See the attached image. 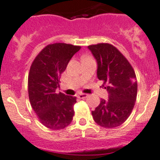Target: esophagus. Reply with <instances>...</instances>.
Returning a JSON list of instances; mask_svg holds the SVG:
<instances>
[{
	"label": "esophagus",
	"mask_w": 160,
	"mask_h": 160,
	"mask_svg": "<svg viewBox=\"0 0 160 160\" xmlns=\"http://www.w3.org/2000/svg\"><path fill=\"white\" fill-rule=\"evenodd\" d=\"M78 97L79 99H86V98H87V97H88V95H87V94H79V95H78Z\"/></svg>",
	"instance_id": "1"
}]
</instances>
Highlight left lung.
Returning <instances> with one entry per match:
<instances>
[{"instance_id":"1","label":"left lung","mask_w":160,"mask_h":160,"mask_svg":"<svg viewBox=\"0 0 160 160\" xmlns=\"http://www.w3.org/2000/svg\"><path fill=\"white\" fill-rule=\"evenodd\" d=\"M97 61V77L103 82L108 100L101 99L92 111L94 121L104 128H114L125 122L137 99L138 83L133 67L121 52L109 43L88 46Z\"/></svg>"}]
</instances>
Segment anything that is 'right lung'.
<instances>
[{
  "label": "right lung",
  "mask_w": 160,
  "mask_h": 160,
  "mask_svg": "<svg viewBox=\"0 0 160 160\" xmlns=\"http://www.w3.org/2000/svg\"><path fill=\"white\" fill-rule=\"evenodd\" d=\"M80 46L56 43L47 45L35 57L28 75L31 107L48 129H65L73 120L76 97L57 93L61 73Z\"/></svg>",
  "instance_id": "1"
}]
</instances>
